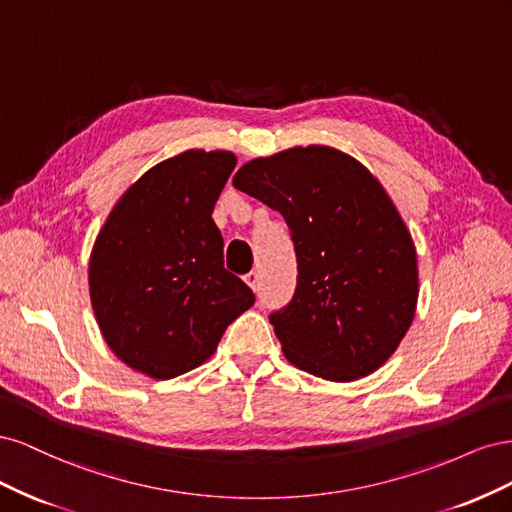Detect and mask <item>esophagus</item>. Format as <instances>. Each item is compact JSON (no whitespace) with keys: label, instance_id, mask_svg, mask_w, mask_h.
<instances>
[{"label":"esophagus","instance_id":"34e87169","mask_svg":"<svg viewBox=\"0 0 512 512\" xmlns=\"http://www.w3.org/2000/svg\"><path fill=\"white\" fill-rule=\"evenodd\" d=\"M245 282H247V286H250L252 290H258V273L256 271H250L245 275Z\"/></svg>","mask_w":512,"mask_h":512}]
</instances>
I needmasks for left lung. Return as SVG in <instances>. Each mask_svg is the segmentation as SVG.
<instances>
[{"mask_svg": "<svg viewBox=\"0 0 512 512\" xmlns=\"http://www.w3.org/2000/svg\"><path fill=\"white\" fill-rule=\"evenodd\" d=\"M237 190L280 211L297 252V290L269 316L286 359L352 382L382 367L414 320L416 250L380 181L348 153L309 145L243 164Z\"/></svg>", "mask_w": 512, "mask_h": 512, "instance_id": "1", "label": "left lung"}]
</instances>
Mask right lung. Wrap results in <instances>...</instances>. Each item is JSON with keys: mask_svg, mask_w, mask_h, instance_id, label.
Wrapping results in <instances>:
<instances>
[{"mask_svg": "<svg viewBox=\"0 0 512 512\" xmlns=\"http://www.w3.org/2000/svg\"><path fill=\"white\" fill-rule=\"evenodd\" d=\"M230 151L188 149L134 181L89 258L98 327L119 359L168 380L203 365L254 292L224 269L211 213L235 170Z\"/></svg>", "mask_w": 512, "mask_h": 512, "instance_id": "add662e5", "label": "right lung"}]
</instances>
